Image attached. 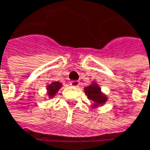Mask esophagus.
<instances>
[{"mask_svg": "<svg viewBox=\"0 0 150 150\" xmlns=\"http://www.w3.org/2000/svg\"><path fill=\"white\" fill-rule=\"evenodd\" d=\"M70 85H71L72 87L77 88V87H79V85H80V82H79V81H72V82H70Z\"/></svg>", "mask_w": 150, "mask_h": 150, "instance_id": "esophagus-1", "label": "esophagus"}]
</instances>
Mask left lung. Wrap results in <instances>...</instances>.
Segmentation results:
<instances>
[{
  "label": "left lung",
  "instance_id": "8db88e82",
  "mask_svg": "<svg viewBox=\"0 0 150 150\" xmlns=\"http://www.w3.org/2000/svg\"><path fill=\"white\" fill-rule=\"evenodd\" d=\"M84 91L88 98L93 102V105H91L92 108L104 105L108 99L107 96L101 91V88L96 82H92L91 85L85 87Z\"/></svg>",
  "mask_w": 150,
  "mask_h": 150
}]
</instances>
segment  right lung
<instances>
[{
	"label": "right lung",
	"mask_w": 150,
	"mask_h": 150,
	"mask_svg": "<svg viewBox=\"0 0 150 150\" xmlns=\"http://www.w3.org/2000/svg\"><path fill=\"white\" fill-rule=\"evenodd\" d=\"M62 87V83H59V82H53L50 84H48L46 86V91H47V95H48V98H53L57 92L59 91V90Z\"/></svg>",
	"instance_id": "1"
}]
</instances>
